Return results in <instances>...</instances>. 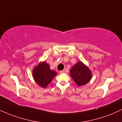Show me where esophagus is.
I'll list each match as a JSON object with an SVG mask.
<instances>
[{"mask_svg":"<svg viewBox=\"0 0 122 122\" xmlns=\"http://www.w3.org/2000/svg\"><path fill=\"white\" fill-rule=\"evenodd\" d=\"M59 72H60V73H62L64 72V71H63V70L62 71H60Z\"/></svg>","mask_w":122,"mask_h":122,"instance_id":"34e87169","label":"esophagus"}]
</instances>
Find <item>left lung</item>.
I'll list each match as a JSON object with an SVG mask.
<instances>
[{"mask_svg":"<svg viewBox=\"0 0 122 122\" xmlns=\"http://www.w3.org/2000/svg\"><path fill=\"white\" fill-rule=\"evenodd\" d=\"M70 73L74 81L79 86L86 84L91 79V71L82 62H78L74 65Z\"/></svg>","mask_w":122,"mask_h":122,"instance_id":"left-lung-1","label":"left lung"}]
</instances>
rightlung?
<instances>
[{"label":"right lung","instance_id":"obj_1","mask_svg":"<svg viewBox=\"0 0 122 122\" xmlns=\"http://www.w3.org/2000/svg\"><path fill=\"white\" fill-rule=\"evenodd\" d=\"M34 79L40 86L46 88L57 75L54 71L50 70L46 62H41L33 71Z\"/></svg>","mask_w":122,"mask_h":122}]
</instances>
